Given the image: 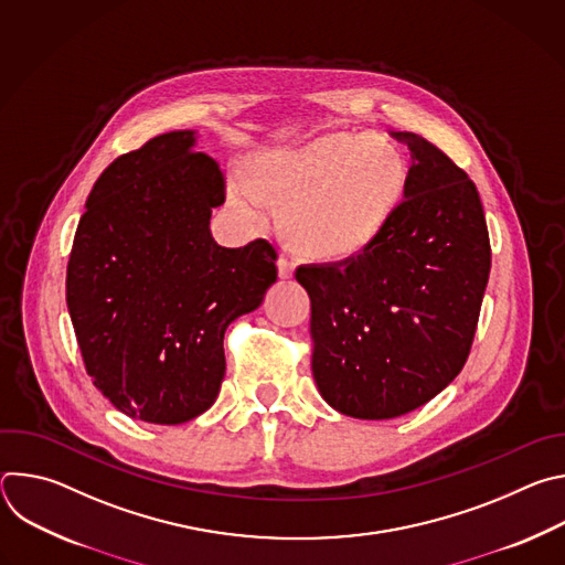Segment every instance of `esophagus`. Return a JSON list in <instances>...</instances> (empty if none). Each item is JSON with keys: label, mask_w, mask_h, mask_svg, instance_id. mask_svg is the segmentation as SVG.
Here are the masks:
<instances>
[{"label": "esophagus", "mask_w": 565, "mask_h": 565, "mask_svg": "<svg viewBox=\"0 0 565 565\" xmlns=\"http://www.w3.org/2000/svg\"><path fill=\"white\" fill-rule=\"evenodd\" d=\"M277 273H279L281 279H290L295 275V264L288 262L286 257H279L277 259Z\"/></svg>", "instance_id": "1"}]
</instances>
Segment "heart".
<instances>
[{
  "label": "heart",
  "instance_id": "1",
  "mask_svg": "<svg viewBox=\"0 0 565 565\" xmlns=\"http://www.w3.org/2000/svg\"><path fill=\"white\" fill-rule=\"evenodd\" d=\"M409 163L384 138L327 134L257 153L248 190L279 210V236L315 264H349L369 253L402 207Z\"/></svg>",
  "mask_w": 565,
  "mask_h": 565
}]
</instances>
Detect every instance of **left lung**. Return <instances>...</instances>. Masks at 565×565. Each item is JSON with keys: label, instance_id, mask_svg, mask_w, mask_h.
I'll return each mask as SVG.
<instances>
[{"label": "left lung", "instance_id": "1", "mask_svg": "<svg viewBox=\"0 0 565 565\" xmlns=\"http://www.w3.org/2000/svg\"><path fill=\"white\" fill-rule=\"evenodd\" d=\"M412 151L409 188L377 244L349 264L301 266L310 297L312 377L333 409L360 420L405 416L465 366L492 248L476 185L436 145Z\"/></svg>", "mask_w": 565, "mask_h": 565}]
</instances>
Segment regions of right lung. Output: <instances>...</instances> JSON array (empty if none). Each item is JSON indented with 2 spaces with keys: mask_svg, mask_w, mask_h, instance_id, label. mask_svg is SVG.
Returning a JSON list of instances; mask_svg holds the SVG:
<instances>
[{
  "mask_svg": "<svg viewBox=\"0 0 565 565\" xmlns=\"http://www.w3.org/2000/svg\"><path fill=\"white\" fill-rule=\"evenodd\" d=\"M194 131H170L118 156L75 230L66 306L96 388L129 418L181 425L207 412L225 375L223 335L277 281L266 238L221 248L212 210L225 201Z\"/></svg>",
  "mask_w": 565,
  "mask_h": 565,
  "instance_id": "obj_1",
  "label": "right lung"
}]
</instances>
